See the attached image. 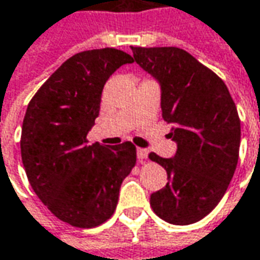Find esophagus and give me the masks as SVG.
Listing matches in <instances>:
<instances>
[{"instance_id":"esophagus-1","label":"esophagus","mask_w":260,"mask_h":260,"mask_svg":"<svg viewBox=\"0 0 260 260\" xmlns=\"http://www.w3.org/2000/svg\"><path fill=\"white\" fill-rule=\"evenodd\" d=\"M137 157H138V161H144V159H147L148 151L147 149H144V148H138V149H137Z\"/></svg>"}]
</instances>
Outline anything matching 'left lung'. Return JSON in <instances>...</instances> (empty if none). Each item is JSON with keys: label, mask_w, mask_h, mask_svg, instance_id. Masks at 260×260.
<instances>
[{"label": "left lung", "mask_w": 260, "mask_h": 260, "mask_svg": "<svg viewBox=\"0 0 260 260\" xmlns=\"http://www.w3.org/2000/svg\"><path fill=\"white\" fill-rule=\"evenodd\" d=\"M134 60L161 87L162 118L177 144L174 157L149 158L168 183L151 194V207L171 224H191L221 200L235 174L240 121L224 82L190 53L177 47H131Z\"/></svg>", "instance_id": "1"}]
</instances>
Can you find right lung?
I'll return each mask as SVG.
<instances>
[{
    "label": "right lung",
    "instance_id": "add662e5",
    "mask_svg": "<svg viewBox=\"0 0 260 260\" xmlns=\"http://www.w3.org/2000/svg\"><path fill=\"white\" fill-rule=\"evenodd\" d=\"M132 61L109 47L77 53L27 106L20 142L27 178L47 209L75 228H96L112 216L122 181L137 162L129 141L113 147L86 141L106 80Z\"/></svg>",
    "mask_w": 260,
    "mask_h": 260
}]
</instances>
